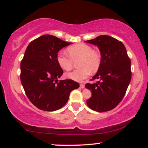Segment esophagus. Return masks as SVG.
I'll return each instance as SVG.
<instances>
[{"label": "esophagus", "instance_id": "esophagus-1", "mask_svg": "<svg viewBox=\"0 0 148 148\" xmlns=\"http://www.w3.org/2000/svg\"><path fill=\"white\" fill-rule=\"evenodd\" d=\"M80 88H82V89H84V88H85V85L84 84H80Z\"/></svg>", "mask_w": 148, "mask_h": 148}]
</instances>
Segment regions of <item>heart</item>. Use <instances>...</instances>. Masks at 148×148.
Listing matches in <instances>:
<instances>
[{
  "mask_svg": "<svg viewBox=\"0 0 148 148\" xmlns=\"http://www.w3.org/2000/svg\"><path fill=\"white\" fill-rule=\"evenodd\" d=\"M69 56L63 52H59L57 62L63 70L70 71L74 67V62H77L80 68L68 73L66 76L74 81H83L90 74L95 73L99 69L101 62L100 53L94 50L90 45L84 43L76 44L67 49Z\"/></svg>",
  "mask_w": 148,
  "mask_h": 148,
  "instance_id": "b5f03b06",
  "label": "heart"
}]
</instances>
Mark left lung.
Wrapping results in <instances>:
<instances>
[{
	"label": "left lung",
	"instance_id": "1",
	"mask_svg": "<svg viewBox=\"0 0 148 148\" xmlns=\"http://www.w3.org/2000/svg\"><path fill=\"white\" fill-rule=\"evenodd\" d=\"M86 42L97 46L101 57L97 73L90 79L97 81L86 84L92 92L87 105L97 112L111 111L123 99L130 83V58L122 42L114 37L99 35Z\"/></svg>",
	"mask_w": 148,
	"mask_h": 148
}]
</instances>
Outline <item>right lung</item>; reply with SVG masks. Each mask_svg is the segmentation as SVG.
<instances>
[{
  "mask_svg": "<svg viewBox=\"0 0 148 148\" xmlns=\"http://www.w3.org/2000/svg\"><path fill=\"white\" fill-rule=\"evenodd\" d=\"M57 37L44 35L28 45L21 62L20 79L25 95L42 111L60 109L79 84L72 79L58 80L63 70L57 62L58 53L71 45Z\"/></svg>",
  "mask_w": 148,
  "mask_h": 148,
  "instance_id": "right-lung-1",
  "label": "right lung"
}]
</instances>
